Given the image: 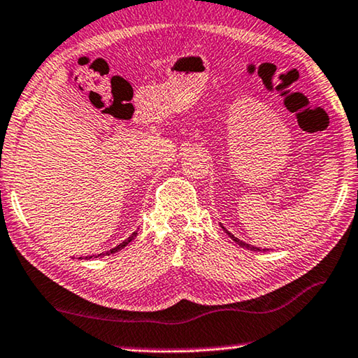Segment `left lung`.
I'll list each match as a JSON object with an SVG mask.
<instances>
[{
	"instance_id": "1",
	"label": "left lung",
	"mask_w": 358,
	"mask_h": 358,
	"mask_svg": "<svg viewBox=\"0 0 358 358\" xmlns=\"http://www.w3.org/2000/svg\"><path fill=\"white\" fill-rule=\"evenodd\" d=\"M221 228H223V231L226 232V234H228L232 241H234L237 245H241L242 248H247V250H252V252H268V248H259V247H255V245H252V243H247V242H243V241H241L239 237H236L234 234H231V232L224 228L223 224H220Z\"/></svg>"
}]
</instances>
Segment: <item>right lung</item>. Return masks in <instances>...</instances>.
Returning <instances> with one entry per match:
<instances>
[{
  "instance_id": "add662e5",
  "label": "right lung",
  "mask_w": 358,
  "mask_h": 358,
  "mask_svg": "<svg viewBox=\"0 0 358 358\" xmlns=\"http://www.w3.org/2000/svg\"><path fill=\"white\" fill-rule=\"evenodd\" d=\"M135 236H137V231H134V232H132V234H130V236L127 237V239H126V241H122L121 243H119V245H116L115 248H111V250H110V252H105V253H99V255H95V257H86V259H90V258H99V257H106V255H113V253H116V252H119V250H122V248H124V247H126V245H127V243H130V242H132V241L135 239ZM79 259H83V257H81V258H79Z\"/></svg>"
}]
</instances>
